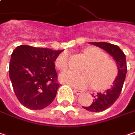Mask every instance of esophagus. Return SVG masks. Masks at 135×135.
<instances>
[{"mask_svg": "<svg viewBox=\"0 0 135 135\" xmlns=\"http://www.w3.org/2000/svg\"><path fill=\"white\" fill-rule=\"evenodd\" d=\"M74 93H76L77 95H80V94L82 93V91L78 90H74Z\"/></svg>", "mask_w": 135, "mask_h": 135, "instance_id": "obj_1", "label": "esophagus"}]
</instances>
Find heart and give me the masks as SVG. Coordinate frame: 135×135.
<instances>
[{"instance_id":"1","label":"heart","mask_w":135,"mask_h":135,"mask_svg":"<svg viewBox=\"0 0 135 135\" xmlns=\"http://www.w3.org/2000/svg\"><path fill=\"white\" fill-rule=\"evenodd\" d=\"M88 63L82 69L83 74H77L68 71L61 75V81L75 89L85 90L94 86L97 90L109 88L118 74L116 63L109 58L108 55L99 48L90 47L84 51ZM55 66L58 70H67L69 66L68 53L60 54L55 60Z\"/></svg>"}]
</instances>
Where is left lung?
Listing matches in <instances>:
<instances>
[{
  "mask_svg": "<svg viewBox=\"0 0 135 135\" xmlns=\"http://www.w3.org/2000/svg\"><path fill=\"white\" fill-rule=\"evenodd\" d=\"M90 44L94 45L106 52H108L112 57L116 61L118 67V76L116 77L113 85L110 89H108L105 92L101 93H98L93 97V101L90 106L83 108L88 111L93 112H99L105 110L113 104L119 97L122 86L124 84L125 75L127 73V64L126 58L124 52L120 49L118 45L110 44L108 42H90Z\"/></svg>",
  "mask_w": 135,
  "mask_h": 135,
  "instance_id": "obj_1",
  "label": "left lung"
}]
</instances>
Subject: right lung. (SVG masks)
Listing matches in <instances>:
<instances>
[{"instance_id": "1", "label": "right lung", "mask_w": 135, "mask_h": 135, "mask_svg": "<svg viewBox=\"0 0 135 135\" xmlns=\"http://www.w3.org/2000/svg\"><path fill=\"white\" fill-rule=\"evenodd\" d=\"M63 50L20 45L11 55L9 74L18 100L32 110L52 103L60 84L55 61Z\"/></svg>"}]
</instances>
